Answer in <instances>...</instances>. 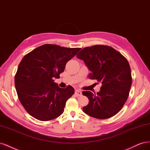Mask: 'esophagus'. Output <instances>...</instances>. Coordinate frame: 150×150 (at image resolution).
Listing matches in <instances>:
<instances>
[{
	"instance_id": "1",
	"label": "esophagus",
	"mask_w": 150,
	"mask_h": 150,
	"mask_svg": "<svg viewBox=\"0 0 150 150\" xmlns=\"http://www.w3.org/2000/svg\"><path fill=\"white\" fill-rule=\"evenodd\" d=\"M75 96H76L79 97V96H82V91H80V90L76 89V90H75Z\"/></svg>"
}]
</instances>
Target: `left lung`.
<instances>
[{
  "instance_id": "left-lung-1",
  "label": "left lung",
  "mask_w": 150,
  "mask_h": 150,
  "mask_svg": "<svg viewBox=\"0 0 150 150\" xmlns=\"http://www.w3.org/2000/svg\"><path fill=\"white\" fill-rule=\"evenodd\" d=\"M76 57L83 60L91 71L88 77L102 84L97 93L82 92L89 100L83 111L99 119L114 116L125 105L132 84L131 71L126 58L112 47L104 45L86 47Z\"/></svg>"
}]
</instances>
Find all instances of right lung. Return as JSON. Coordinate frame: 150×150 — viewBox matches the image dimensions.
Here are the masks:
<instances>
[{"label": "right lung", "instance_id": "1", "mask_svg": "<svg viewBox=\"0 0 150 150\" xmlns=\"http://www.w3.org/2000/svg\"><path fill=\"white\" fill-rule=\"evenodd\" d=\"M80 50L46 44L23 57L15 75V87L21 104L31 116L46 121L63 112L74 88L59 87L53 79L59 77L67 63Z\"/></svg>", "mask_w": 150, "mask_h": 150}]
</instances>
